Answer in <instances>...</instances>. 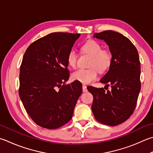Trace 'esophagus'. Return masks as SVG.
Returning a JSON list of instances; mask_svg holds the SVG:
<instances>
[{
  "label": "esophagus",
  "mask_w": 153,
  "mask_h": 153,
  "mask_svg": "<svg viewBox=\"0 0 153 153\" xmlns=\"http://www.w3.org/2000/svg\"><path fill=\"white\" fill-rule=\"evenodd\" d=\"M82 88H83V91H84V92H86V91H88V90H87V86H86L85 85L83 84Z\"/></svg>",
  "instance_id": "esophagus-1"
}]
</instances>
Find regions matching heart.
Wrapping results in <instances>:
<instances>
[{
	"instance_id": "1",
	"label": "heart",
	"mask_w": 153,
	"mask_h": 153,
	"mask_svg": "<svg viewBox=\"0 0 153 153\" xmlns=\"http://www.w3.org/2000/svg\"><path fill=\"white\" fill-rule=\"evenodd\" d=\"M100 44L94 40H88L82 45V51L91 56L87 69H79L71 75L72 78L83 84H89L95 79L99 72H104L110 68L112 62V54L108 49H102ZM77 53L74 49L69 51L67 61L71 68L76 66Z\"/></svg>"
}]
</instances>
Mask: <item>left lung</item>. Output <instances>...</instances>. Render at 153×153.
Listing matches in <instances>:
<instances>
[{
    "label": "left lung",
    "mask_w": 153,
    "mask_h": 153,
    "mask_svg": "<svg viewBox=\"0 0 153 153\" xmlns=\"http://www.w3.org/2000/svg\"><path fill=\"white\" fill-rule=\"evenodd\" d=\"M94 37L104 40L112 54L109 70L100 82L111 90L88 86L94 96L91 110L97 121L117 126L131 116L140 90V63L137 48L128 39L113 30L96 33Z\"/></svg>",
    "instance_id": "8db88e82"
}]
</instances>
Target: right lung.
Wrapping results in <instances>:
<instances>
[{
    "mask_svg": "<svg viewBox=\"0 0 153 153\" xmlns=\"http://www.w3.org/2000/svg\"><path fill=\"white\" fill-rule=\"evenodd\" d=\"M80 34L52 33L27 49L19 74V94L35 123L56 129L71 120L82 93L79 81L66 84L69 77L67 56Z\"/></svg>",
    "mask_w": 153,
    "mask_h": 153,
    "instance_id": "right-lung-1",
    "label": "right lung"
}]
</instances>
